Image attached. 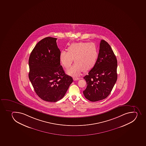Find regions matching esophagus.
Returning a JSON list of instances; mask_svg holds the SVG:
<instances>
[{
    "label": "esophagus",
    "instance_id": "esophagus-1",
    "mask_svg": "<svg viewBox=\"0 0 146 146\" xmlns=\"http://www.w3.org/2000/svg\"><path fill=\"white\" fill-rule=\"evenodd\" d=\"M79 79H80V78H78V77H75V76L73 77L74 80H79Z\"/></svg>",
    "mask_w": 146,
    "mask_h": 146
}]
</instances>
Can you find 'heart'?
I'll return each mask as SVG.
<instances>
[{"label":"heart","mask_w":146,"mask_h":146,"mask_svg":"<svg viewBox=\"0 0 146 146\" xmlns=\"http://www.w3.org/2000/svg\"><path fill=\"white\" fill-rule=\"evenodd\" d=\"M68 51L61 50L60 53V62L65 68L71 66L74 58L75 63L67 70L69 75L78 76L84 70L88 71L96 65L98 57V50L93 42H79L71 44Z\"/></svg>","instance_id":"b5f03b06"}]
</instances>
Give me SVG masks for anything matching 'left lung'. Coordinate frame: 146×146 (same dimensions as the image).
I'll list each match as a JSON object with an SVG mask.
<instances>
[{"mask_svg": "<svg viewBox=\"0 0 146 146\" xmlns=\"http://www.w3.org/2000/svg\"><path fill=\"white\" fill-rule=\"evenodd\" d=\"M117 60L107 42L101 40L98 57L94 67L84 77L87 84L84 95L91 102L106 98L111 93L117 79Z\"/></svg>", "mask_w": 146, "mask_h": 146, "instance_id": "obj_1", "label": "left lung"}]
</instances>
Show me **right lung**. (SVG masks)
<instances>
[{
  "label": "right lung",
  "mask_w": 146,
  "mask_h": 146,
  "mask_svg": "<svg viewBox=\"0 0 146 146\" xmlns=\"http://www.w3.org/2000/svg\"><path fill=\"white\" fill-rule=\"evenodd\" d=\"M57 39L50 37L42 39L29 58L28 76L35 92L42 100L50 102L62 98L73 81L60 64V51Z\"/></svg>",
  "instance_id": "right-lung-1"
}]
</instances>
